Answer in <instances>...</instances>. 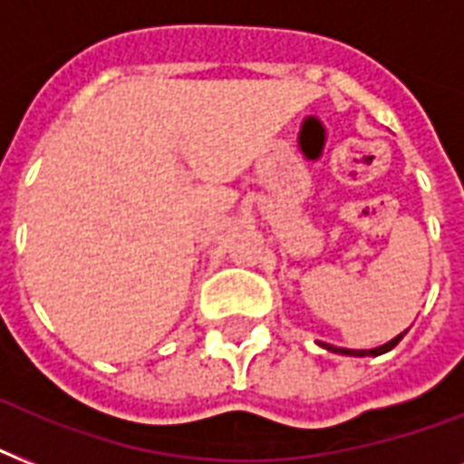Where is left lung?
Masks as SVG:
<instances>
[{
	"label": "left lung",
	"mask_w": 464,
	"mask_h": 464,
	"mask_svg": "<svg viewBox=\"0 0 464 464\" xmlns=\"http://www.w3.org/2000/svg\"><path fill=\"white\" fill-rule=\"evenodd\" d=\"M404 334H407V330H404L402 334H397L395 339H390L388 344L375 346V349H342V346L324 344V342H317V344L323 346V349H327V352H332V353H344V356H381V353L390 352V349H395V346L400 344V339H402Z\"/></svg>",
	"instance_id": "obj_1"
}]
</instances>
